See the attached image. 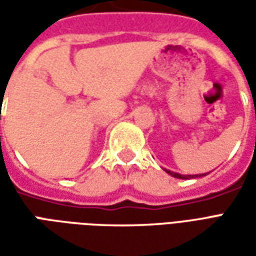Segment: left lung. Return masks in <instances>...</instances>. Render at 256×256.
I'll use <instances>...</instances> for the list:
<instances>
[{"instance_id":"8db88e82","label":"left lung","mask_w":256,"mask_h":256,"mask_svg":"<svg viewBox=\"0 0 256 256\" xmlns=\"http://www.w3.org/2000/svg\"><path fill=\"white\" fill-rule=\"evenodd\" d=\"M170 176H172V177L176 178H181V180H189V178H196V177H203V174H198V176H182V174H178V172H170V170H166ZM206 176V174H204Z\"/></svg>"}]
</instances>
